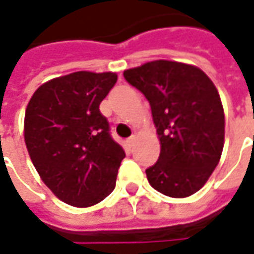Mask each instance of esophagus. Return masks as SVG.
I'll use <instances>...</instances> for the list:
<instances>
[{"label": "esophagus", "instance_id": "obj_1", "mask_svg": "<svg viewBox=\"0 0 254 254\" xmlns=\"http://www.w3.org/2000/svg\"><path fill=\"white\" fill-rule=\"evenodd\" d=\"M134 141H135V135H131L130 138H127V141H126V144H127V147H128V148H131L132 144H134Z\"/></svg>", "mask_w": 254, "mask_h": 254}]
</instances>
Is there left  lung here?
<instances>
[{"instance_id":"left-lung-1","label":"left lung","mask_w":254,"mask_h":254,"mask_svg":"<svg viewBox=\"0 0 254 254\" xmlns=\"http://www.w3.org/2000/svg\"><path fill=\"white\" fill-rule=\"evenodd\" d=\"M124 79L150 103L161 142L158 161L145 170L148 182L171 198L195 193L223 150L225 114L215 84L199 67L170 61L124 70Z\"/></svg>"}]
</instances>
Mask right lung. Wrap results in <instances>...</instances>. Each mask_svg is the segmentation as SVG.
Returning a JSON list of instances; mask_svg holds the SVG:
<instances>
[{
    "mask_svg": "<svg viewBox=\"0 0 254 254\" xmlns=\"http://www.w3.org/2000/svg\"><path fill=\"white\" fill-rule=\"evenodd\" d=\"M117 82L112 72H74L44 83L25 112V144L45 185L87 208L109 196L126 152L99 106Z\"/></svg>",
    "mask_w": 254,
    "mask_h": 254,
    "instance_id": "right-lung-1",
    "label": "right lung"
}]
</instances>
